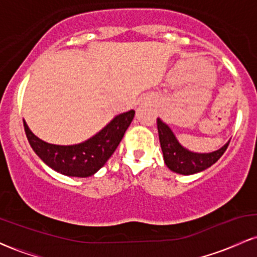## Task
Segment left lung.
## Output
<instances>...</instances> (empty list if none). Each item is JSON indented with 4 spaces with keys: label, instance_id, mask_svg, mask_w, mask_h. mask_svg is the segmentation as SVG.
Masks as SVG:
<instances>
[{
    "label": "left lung",
    "instance_id": "8db88e82",
    "mask_svg": "<svg viewBox=\"0 0 257 257\" xmlns=\"http://www.w3.org/2000/svg\"><path fill=\"white\" fill-rule=\"evenodd\" d=\"M157 128L164 163L172 172L181 174V175H192V174L208 169L219 161L229 144L228 141L221 149L214 152H192L179 143L172 128L161 118H157Z\"/></svg>",
    "mask_w": 257,
    "mask_h": 257
}]
</instances>
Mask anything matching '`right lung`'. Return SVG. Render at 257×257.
Wrapping results in <instances>:
<instances>
[{
	"label": "right lung",
	"instance_id": "right-lung-1",
	"mask_svg": "<svg viewBox=\"0 0 257 257\" xmlns=\"http://www.w3.org/2000/svg\"><path fill=\"white\" fill-rule=\"evenodd\" d=\"M135 111L114 116L95 135L75 145H54L37 138L24 120L26 138L43 163L66 176L88 178L94 175L116 151L134 118Z\"/></svg>",
	"mask_w": 257,
	"mask_h": 257
}]
</instances>
